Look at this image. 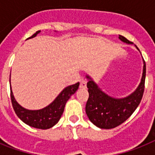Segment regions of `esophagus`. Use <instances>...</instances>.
I'll use <instances>...</instances> for the list:
<instances>
[{"mask_svg": "<svg viewBox=\"0 0 155 155\" xmlns=\"http://www.w3.org/2000/svg\"><path fill=\"white\" fill-rule=\"evenodd\" d=\"M86 86H87V82H86V80H85L84 79L81 78L80 80V87H81V88H85Z\"/></svg>", "mask_w": 155, "mask_h": 155, "instance_id": "obj_1", "label": "esophagus"}]
</instances>
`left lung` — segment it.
Instances as JSON below:
<instances>
[{"instance_id": "obj_1", "label": "left lung", "mask_w": 155, "mask_h": 155, "mask_svg": "<svg viewBox=\"0 0 155 155\" xmlns=\"http://www.w3.org/2000/svg\"><path fill=\"white\" fill-rule=\"evenodd\" d=\"M119 38L129 44L132 43L121 35H119ZM87 78L89 80L87 83L89 97L85 107L87 116L91 122L97 127L106 130L113 129L127 120L139 105L144 93L146 63L144 61L143 73L139 86L134 93L122 99L109 97L100 89L88 75Z\"/></svg>"}]
</instances>
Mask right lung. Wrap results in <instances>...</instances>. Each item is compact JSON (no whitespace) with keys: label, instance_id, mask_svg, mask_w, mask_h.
Wrapping results in <instances>:
<instances>
[{"label":"right lung","instance_id":"1","mask_svg":"<svg viewBox=\"0 0 155 155\" xmlns=\"http://www.w3.org/2000/svg\"><path fill=\"white\" fill-rule=\"evenodd\" d=\"M39 32L40 30H38L28 38L35 37ZM79 86L80 83H76L65 87L51 104L39 110H28L22 108L14 99L12 90H10L11 102L16 114L23 122L36 129L47 130L58 123L64 111L66 103L71 96L76 92Z\"/></svg>","mask_w":155,"mask_h":155}]
</instances>
